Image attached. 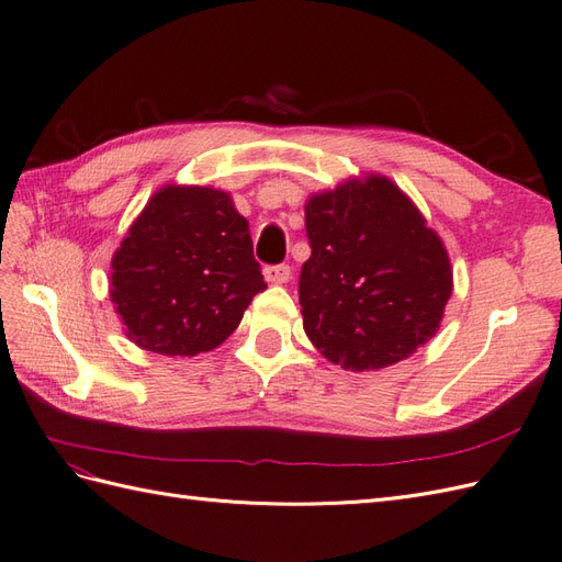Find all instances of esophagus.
Segmentation results:
<instances>
[{"instance_id": "obj_1", "label": "esophagus", "mask_w": 562, "mask_h": 562, "mask_svg": "<svg viewBox=\"0 0 562 562\" xmlns=\"http://www.w3.org/2000/svg\"><path fill=\"white\" fill-rule=\"evenodd\" d=\"M265 279L269 283H285L291 279V267L288 265H269L265 267Z\"/></svg>"}]
</instances>
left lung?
<instances>
[{"instance_id":"obj_1","label":"left lung","mask_w":562,"mask_h":562,"mask_svg":"<svg viewBox=\"0 0 562 562\" xmlns=\"http://www.w3.org/2000/svg\"><path fill=\"white\" fill-rule=\"evenodd\" d=\"M300 271L304 330L345 370L394 366L427 345L452 293L448 252L398 187L349 180L310 199Z\"/></svg>"}]
</instances>
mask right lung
<instances>
[{
    "label": "right lung",
    "instance_id": "1",
    "mask_svg": "<svg viewBox=\"0 0 562 562\" xmlns=\"http://www.w3.org/2000/svg\"><path fill=\"white\" fill-rule=\"evenodd\" d=\"M265 288L248 220L211 187H164L112 258L110 297L126 335L164 356L223 345Z\"/></svg>",
    "mask_w": 562,
    "mask_h": 562
}]
</instances>
